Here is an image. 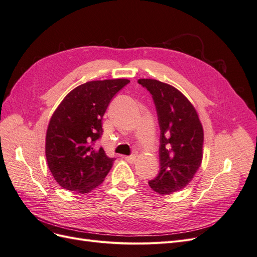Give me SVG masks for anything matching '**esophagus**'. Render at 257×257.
Segmentation results:
<instances>
[{
  "mask_svg": "<svg viewBox=\"0 0 257 257\" xmlns=\"http://www.w3.org/2000/svg\"><path fill=\"white\" fill-rule=\"evenodd\" d=\"M125 160L128 163H134L136 161V155H127V157H125Z\"/></svg>",
  "mask_w": 257,
  "mask_h": 257,
  "instance_id": "esophagus-1",
  "label": "esophagus"
}]
</instances>
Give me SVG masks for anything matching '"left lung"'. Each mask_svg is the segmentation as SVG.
<instances>
[{
    "instance_id": "obj_1",
    "label": "left lung",
    "mask_w": 257,
    "mask_h": 257,
    "mask_svg": "<svg viewBox=\"0 0 257 257\" xmlns=\"http://www.w3.org/2000/svg\"><path fill=\"white\" fill-rule=\"evenodd\" d=\"M151 93L161 128L160 173L149 181L161 195L188 185L203 161L204 130L195 108L173 85L155 79H139Z\"/></svg>"
}]
</instances>
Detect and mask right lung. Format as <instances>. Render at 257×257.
<instances>
[{
  "label": "right lung",
  "instance_id": "add662e5",
  "mask_svg": "<svg viewBox=\"0 0 257 257\" xmlns=\"http://www.w3.org/2000/svg\"><path fill=\"white\" fill-rule=\"evenodd\" d=\"M128 79L89 81L72 90L54 110L46 134L48 167L62 188L85 194L104 181L113 164L102 147V119L110 100Z\"/></svg>",
  "mask_w": 257,
  "mask_h": 257
}]
</instances>
